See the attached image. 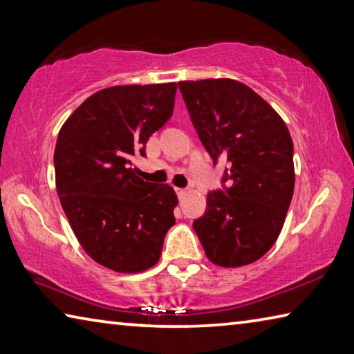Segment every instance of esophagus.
<instances>
[{"label": "esophagus", "instance_id": "1", "mask_svg": "<svg viewBox=\"0 0 354 354\" xmlns=\"http://www.w3.org/2000/svg\"><path fill=\"white\" fill-rule=\"evenodd\" d=\"M175 190H176V195H178V198H179V200L184 198L185 194H187V190H185V189H179V187H176Z\"/></svg>", "mask_w": 354, "mask_h": 354}]
</instances>
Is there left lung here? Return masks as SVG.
Masks as SVG:
<instances>
[{"instance_id":"obj_1","label":"left lung","mask_w":354,"mask_h":354,"mask_svg":"<svg viewBox=\"0 0 354 354\" xmlns=\"http://www.w3.org/2000/svg\"><path fill=\"white\" fill-rule=\"evenodd\" d=\"M178 87L214 165L227 162L221 187L207 194L194 230L209 261L247 266L273 247L290 206L295 171L289 129L267 101L239 81H183Z\"/></svg>"}]
</instances>
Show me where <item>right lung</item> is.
I'll list each match as a JSON object with an SVG mask.
<instances>
[{"label": "right lung", "mask_w": 354, "mask_h": 354, "mask_svg": "<svg viewBox=\"0 0 354 354\" xmlns=\"http://www.w3.org/2000/svg\"><path fill=\"white\" fill-rule=\"evenodd\" d=\"M176 84L115 86L88 97L64 123L55 149L56 189L71 230L95 262L113 272L153 267L175 225L169 184L131 169L149 136L169 122Z\"/></svg>", "instance_id": "right-lung-1"}]
</instances>
